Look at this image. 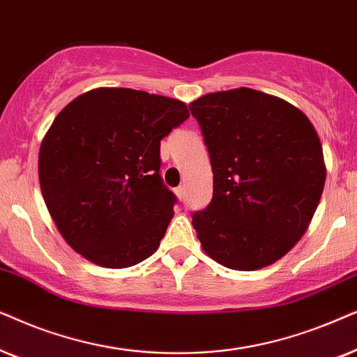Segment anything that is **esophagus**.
<instances>
[{
    "label": "esophagus",
    "mask_w": 357,
    "mask_h": 357,
    "mask_svg": "<svg viewBox=\"0 0 357 357\" xmlns=\"http://www.w3.org/2000/svg\"><path fill=\"white\" fill-rule=\"evenodd\" d=\"M174 192H176V196H178L179 201H183L184 194H186V189H184V186H179V188H176Z\"/></svg>",
    "instance_id": "34e87169"
}]
</instances>
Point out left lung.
Segmentation results:
<instances>
[{
    "mask_svg": "<svg viewBox=\"0 0 357 357\" xmlns=\"http://www.w3.org/2000/svg\"><path fill=\"white\" fill-rule=\"evenodd\" d=\"M189 107L213 173L212 201L192 215L202 250L235 271L275 263L307 231L325 188L315 127L291 102L251 88L204 94Z\"/></svg>",
    "mask_w": 357,
    "mask_h": 357,
    "instance_id": "1",
    "label": "left lung"
}]
</instances>
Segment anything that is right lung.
Masks as SVG:
<instances>
[{"label": "right lung", "mask_w": 357, "mask_h": 357, "mask_svg": "<svg viewBox=\"0 0 357 357\" xmlns=\"http://www.w3.org/2000/svg\"><path fill=\"white\" fill-rule=\"evenodd\" d=\"M189 117L179 99L96 88L61 109L42 140L39 181L66 243L121 269L158 250L176 202L160 176V142Z\"/></svg>", "instance_id": "add662e5"}]
</instances>
